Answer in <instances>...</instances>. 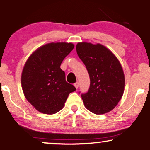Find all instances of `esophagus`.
Listing matches in <instances>:
<instances>
[{"label":"esophagus","instance_id":"obj_1","mask_svg":"<svg viewBox=\"0 0 150 150\" xmlns=\"http://www.w3.org/2000/svg\"><path fill=\"white\" fill-rule=\"evenodd\" d=\"M74 86H75L76 88H78V87H79V83L78 82H76L75 83H74Z\"/></svg>","mask_w":150,"mask_h":150}]
</instances>
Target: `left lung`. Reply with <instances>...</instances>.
Here are the masks:
<instances>
[{
	"label": "left lung",
	"instance_id": "obj_1",
	"mask_svg": "<svg viewBox=\"0 0 150 150\" xmlns=\"http://www.w3.org/2000/svg\"><path fill=\"white\" fill-rule=\"evenodd\" d=\"M76 50L91 81L88 92L81 95L85 106L96 115L108 112L118 105L124 93L125 79L120 62L100 44L80 42Z\"/></svg>",
	"mask_w": 150,
	"mask_h": 150
}]
</instances>
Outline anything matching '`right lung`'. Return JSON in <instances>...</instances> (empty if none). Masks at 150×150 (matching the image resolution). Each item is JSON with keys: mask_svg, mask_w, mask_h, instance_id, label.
Returning a JSON list of instances; mask_svg holds the SVG:
<instances>
[{"mask_svg": "<svg viewBox=\"0 0 150 150\" xmlns=\"http://www.w3.org/2000/svg\"><path fill=\"white\" fill-rule=\"evenodd\" d=\"M73 48L72 43H50L38 48L25 63L22 90L27 100L40 112L57 113L64 106L69 93L76 90L66 82L65 72L60 68Z\"/></svg>", "mask_w": 150, "mask_h": 150, "instance_id": "1", "label": "right lung"}]
</instances>
